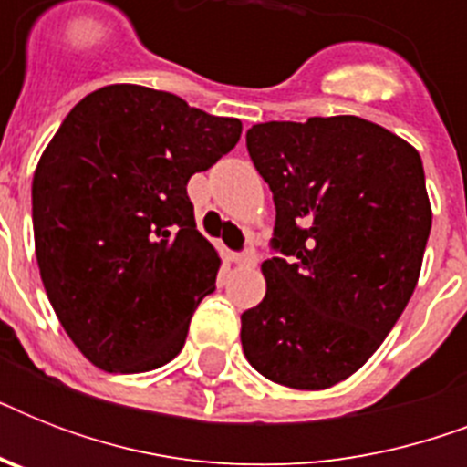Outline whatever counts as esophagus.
<instances>
[{
	"instance_id": "1",
	"label": "esophagus",
	"mask_w": 467,
	"mask_h": 467,
	"mask_svg": "<svg viewBox=\"0 0 467 467\" xmlns=\"http://www.w3.org/2000/svg\"><path fill=\"white\" fill-rule=\"evenodd\" d=\"M233 262L237 264V266H247V269H252V266H256L254 249H244L242 254H234Z\"/></svg>"
}]
</instances>
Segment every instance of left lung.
I'll return each mask as SVG.
<instances>
[{
    "instance_id": "1",
    "label": "left lung",
    "mask_w": 467,
    "mask_h": 467,
    "mask_svg": "<svg viewBox=\"0 0 467 467\" xmlns=\"http://www.w3.org/2000/svg\"><path fill=\"white\" fill-rule=\"evenodd\" d=\"M274 193L266 296L242 312V348L264 378L325 390L376 354L420 281L431 203L420 152L358 116L247 130Z\"/></svg>"
}]
</instances>
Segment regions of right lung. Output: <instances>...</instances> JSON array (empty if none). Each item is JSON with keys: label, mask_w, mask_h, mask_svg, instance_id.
Instances as JSON below:
<instances>
[{"label": "right lung", "mask_w": 467, "mask_h": 467, "mask_svg": "<svg viewBox=\"0 0 467 467\" xmlns=\"http://www.w3.org/2000/svg\"><path fill=\"white\" fill-rule=\"evenodd\" d=\"M242 123L169 91L109 84L62 120L33 174V237L47 300L109 373H145L183 348L220 256L186 183L237 145Z\"/></svg>", "instance_id": "1"}]
</instances>
